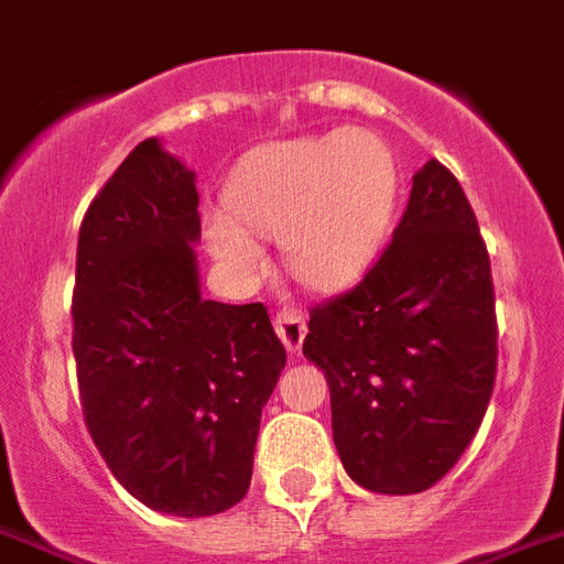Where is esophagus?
Wrapping results in <instances>:
<instances>
[{
    "label": "esophagus",
    "instance_id": "34e87169",
    "mask_svg": "<svg viewBox=\"0 0 564 564\" xmlns=\"http://www.w3.org/2000/svg\"><path fill=\"white\" fill-rule=\"evenodd\" d=\"M274 330H278V337L286 346V351L295 355L301 349V343H304V334H307V322H304L299 311H281L274 316Z\"/></svg>",
    "mask_w": 564,
    "mask_h": 564
}]
</instances>
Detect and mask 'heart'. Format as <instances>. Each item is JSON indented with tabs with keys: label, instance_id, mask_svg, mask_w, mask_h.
Masks as SVG:
<instances>
[{
	"label": "heart",
	"instance_id": "b5f03b06",
	"mask_svg": "<svg viewBox=\"0 0 564 564\" xmlns=\"http://www.w3.org/2000/svg\"><path fill=\"white\" fill-rule=\"evenodd\" d=\"M227 209L206 215V242L227 274L265 272L257 236L281 239L290 272L313 290H346L393 225L399 162L376 132L334 129L251 150L227 180Z\"/></svg>",
	"mask_w": 564,
	"mask_h": 564
}]
</instances>
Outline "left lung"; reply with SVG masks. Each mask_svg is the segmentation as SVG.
I'll list each match as a JSON object with an SVG mask.
<instances>
[{
    "instance_id": "obj_1",
    "label": "left lung",
    "mask_w": 564,
    "mask_h": 564,
    "mask_svg": "<svg viewBox=\"0 0 564 564\" xmlns=\"http://www.w3.org/2000/svg\"><path fill=\"white\" fill-rule=\"evenodd\" d=\"M304 358L325 372L351 479L420 494L453 470L497 376L491 263L458 180L437 159L364 281L311 313Z\"/></svg>"
}]
</instances>
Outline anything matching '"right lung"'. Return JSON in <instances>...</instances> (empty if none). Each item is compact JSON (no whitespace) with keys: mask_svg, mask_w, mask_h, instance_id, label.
Listing matches in <instances>:
<instances>
[{"mask_svg":"<svg viewBox=\"0 0 564 564\" xmlns=\"http://www.w3.org/2000/svg\"><path fill=\"white\" fill-rule=\"evenodd\" d=\"M195 171L141 141L85 213L73 358L85 423L148 509L209 518L242 500L286 367L263 304L200 295Z\"/></svg>","mask_w":564,"mask_h":564,"instance_id":"add662e5","label":"right lung"}]
</instances>
